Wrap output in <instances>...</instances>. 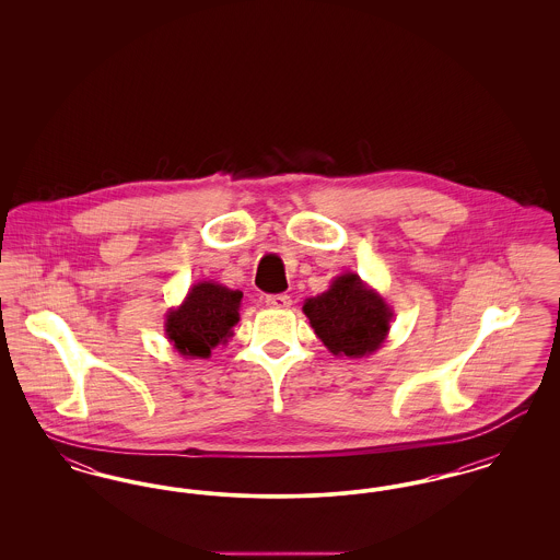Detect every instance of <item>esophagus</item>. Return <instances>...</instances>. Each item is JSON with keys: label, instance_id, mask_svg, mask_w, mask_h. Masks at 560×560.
Wrapping results in <instances>:
<instances>
[{"label": "esophagus", "instance_id": "obj_1", "mask_svg": "<svg viewBox=\"0 0 560 560\" xmlns=\"http://www.w3.org/2000/svg\"><path fill=\"white\" fill-rule=\"evenodd\" d=\"M267 304L270 308H290L292 298L288 293H270L267 295Z\"/></svg>", "mask_w": 560, "mask_h": 560}]
</instances>
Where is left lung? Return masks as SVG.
I'll list each match as a JSON object with an SVG mask.
<instances>
[{
    "label": "left lung",
    "mask_w": 560,
    "mask_h": 560,
    "mask_svg": "<svg viewBox=\"0 0 560 560\" xmlns=\"http://www.w3.org/2000/svg\"><path fill=\"white\" fill-rule=\"evenodd\" d=\"M302 311L329 352L350 359L372 354L382 347L393 319L384 298L354 272L336 277L329 290L308 298Z\"/></svg>",
    "instance_id": "left-lung-1"
}]
</instances>
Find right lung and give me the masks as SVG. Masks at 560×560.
<instances>
[{
  "instance_id": "1",
  "label": "right lung",
  "mask_w": 560,
  "mask_h": 560,
  "mask_svg": "<svg viewBox=\"0 0 560 560\" xmlns=\"http://www.w3.org/2000/svg\"><path fill=\"white\" fill-rule=\"evenodd\" d=\"M241 298L243 293L213 281L195 283L185 302L165 317L170 342L185 357L208 359L237 325Z\"/></svg>"
}]
</instances>
